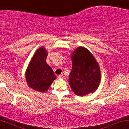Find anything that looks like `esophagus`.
<instances>
[{"label":"esophagus","mask_w":129,"mask_h":129,"mask_svg":"<svg viewBox=\"0 0 129 129\" xmlns=\"http://www.w3.org/2000/svg\"><path fill=\"white\" fill-rule=\"evenodd\" d=\"M63 77H64V76H63V75H62V74L58 76V78L59 79H63Z\"/></svg>","instance_id":"esophagus-1"}]
</instances>
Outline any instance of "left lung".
I'll return each instance as SVG.
<instances>
[{"instance_id": "obj_1", "label": "left lung", "mask_w": 129, "mask_h": 129, "mask_svg": "<svg viewBox=\"0 0 129 129\" xmlns=\"http://www.w3.org/2000/svg\"><path fill=\"white\" fill-rule=\"evenodd\" d=\"M72 70L69 83L72 91L79 96L94 92L99 87L101 75L99 65L91 52L79 46L71 52Z\"/></svg>"}]
</instances>
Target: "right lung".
<instances>
[{
    "label": "right lung",
    "instance_id": "1",
    "mask_svg": "<svg viewBox=\"0 0 129 129\" xmlns=\"http://www.w3.org/2000/svg\"><path fill=\"white\" fill-rule=\"evenodd\" d=\"M47 54L48 52L43 46L38 49L25 71V79L28 85L38 92L47 91L57 78L52 69L46 63Z\"/></svg>",
    "mask_w": 129,
    "mask_h": 129
}]
</instances>
